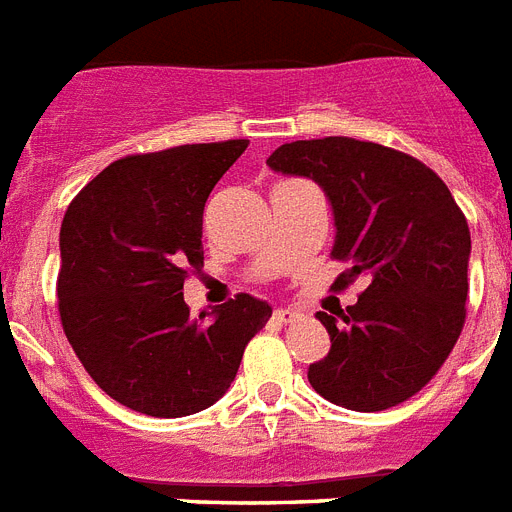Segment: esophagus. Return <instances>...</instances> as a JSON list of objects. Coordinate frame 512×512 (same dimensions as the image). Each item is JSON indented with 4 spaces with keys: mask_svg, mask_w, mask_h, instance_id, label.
<instances>
[{
    "mask_svg": "<svg viewBox=\"0 0 512 512\" xmlns=\"http://www.w3.org/2000/svg\"><path fill=\"white\" fill-rule=\"evenodd\" d=\"M273 315H276L278 323H297L299 318H302V313H299V310H292V307H278Z\"/></svg>",
    "mask_w": 512,
    "mask_h": 512,
    "instance_id": "esophagus-1",
    "label": "esophagus"
}]
</instances>
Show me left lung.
Returning <instances> with one entry per match:
<instances>
[{
	"label": "left lung",
	"instance_id": "1",
	"mask_svg": "<svg viewBox=\"0 0 512 512\" xmlns=\"http://www.w3.org/2000/svg\"><path fill=\"white\" fill-rule=\"evenodd\" d=\"M268 165L326 191L336 223L331 257L347 263L331 289L368 281L355 305L318 313L331 350L307 371L313 389L357 413L410 400L463 331L471 257L463 210L429 165L373 141H292Z\"/></svg>",
	"mask_w": 512,
	"mask_h": 512
}]
</instances>
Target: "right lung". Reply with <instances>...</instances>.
<instances>
[{
    "label": "right lung",
    "instance_id": "obj_1",
    "mask_svg": "<svg viewBox=\"0 0 512 512\" xmlns=\"http://www.w3.org/2000/svg\"><path fill=\"white\" fill-rule=\"evenodd\" d=\"M247 144L120 157L62 218V331L99 389L136 413L181 418L218 402L273 313L249 294L199 318L184 302V281L205 265V202Z\"/></svg>",
    "mask_w": 512,
    "mask_h": 512
}]
</instances>
